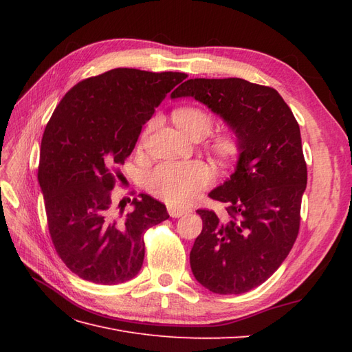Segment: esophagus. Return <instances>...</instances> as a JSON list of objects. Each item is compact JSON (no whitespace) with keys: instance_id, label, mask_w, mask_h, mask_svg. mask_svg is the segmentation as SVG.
<instances>
[{"instance_id":"obj_1","label":"esophagus","mask_w":352,"mask_h":352,"mask_svg":"<svg viewBox=\"0 0 352 352\" xmlns=\"http://www.w3.org/2000/svg\"><path fill=\"white\" fill-rule=\"evenodd\" d=\"M167 211H168L170 217H182L184 214H188V212H190L189 208H180V207H176V206H168Z\"/></svg>"}]
</instances>
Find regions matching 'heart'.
<instances>
[{
  "label": "heart",
  "mask_w": 352,
  "mask_h": 352,
  "mask_svg": "<svg viewBox=\"0 0 352 352\" xmlns=\"http://www.w3.org/2000/svg\"><path fill=\"white\" fill-rule=\"evenodd\" d=\"M175 122L189 138L194 135L206 136L211 132V117L197 109H184L175 113ZM154 123L150 124L148 131ZM144 135V140L148 135ZM235 150V142L228 138H220L214 142V151L220 157H228ZM212 180L211 168L202 162L164 163L154 168L146 179L148 189L157 197L173 206L189 204L199 190L207 188Z\"/></svg>",
  "instance_id": "b5f03b06"
}]
</instances>
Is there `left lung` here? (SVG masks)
<instances>
[{"instance_id": "8db88e82", "label": "left lung", "mask_w": 352, "mask_h": 352, "mask_svg": "<svg viewBox=\"0 0 352 352\" xmlns=\"http://www.w3.org/2000/svg\"><path fill=\"white\" fill-rule=\"evenodd\" d=\"M170 97L207 105L236 136L235 172L208 194L225 202L226 214L197 211L202 230L189 261L208 291L248 292L279 269L300 230L307 186L300 126L278 91L239 78L189 79Z\"/></svg>"}]
</instances>
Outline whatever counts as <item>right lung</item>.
<instances>
[{
  "label": "right lung",
  "instance_id": "1",
  "mask_svg": "<svg viewBox=\"0 0 352 352\" xmlns=\"http://www.w3.org/2000/svg\"><path fill=\"white\" fill-rule=\"evenodd\" d=\"M188 74L113 69L79 82L52 113L41 142L38 180L56 251L79 278L119 285L140 273L144 233L168 219L146 194L114 210L111 166L123 164L142 126ZM122 180V176L117 175Z\"/></svg>",
  "mask_w": 352,
  "mask_h": 352
}]
</instances>
